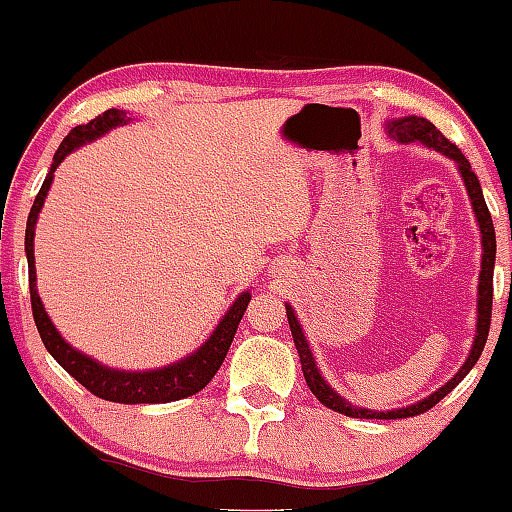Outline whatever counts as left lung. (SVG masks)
Wrapping results in <instances>:
<instances>
[{"label": "left lung", "mask_w": 512, "mask_h": 512, "mask_svg": "<svg viewBox=\"0 0 512 512\" xmlns=\"http://www.w3.org/2000/svg\"><path fill=\"white\" fill-rule=\"evenodd\" d=\"M389 135L394 137V140L399 142H423L426 147H433L438 149V152L445 154V157L455 159L459 171H462V179H464V186H467V193L469 198H472V205H474V215H476V222H479L481 227V246H484V258H481V275H479V319H476V338H474V348L472 353H469L467 363L462 365V370L457 372L455 377H452L450 382L445 384V387H440L438 392L430 394L428 399L418 401V404L409 406V409H396V411H387V413H377V411H370V409H358V406H350L346 399H341L329 384L324 382V377L319 375L317 365H314V358H312V350L307 346V338H304V333L300 329V324H297V317L295 312H292V307L287 304L285 312H287V321H290V331H292V341H295L297 346V353H300V360H302V372H304V380H307V387L312 389V394L317 396L324 406H329V409L343 413V416H350V418H384V421H394V418H411V416H418V413H426L433 409L435 404H438L440 399H445L447 394L452 392V389L457 387L459 382L467 377V372L472 370L476 365V360H479L481 350L486 346V338H488V329H491V307H493V261H496V232H493V220H491V212L486 208V200H484V193H481V186H479V179H476V174L472 171V164L467 162V157H464L462 152H459L457 145H452L450 140H447L442 132L435 128L433 123L426 118H416V116H406V118H399V120H392V123L387 125Z\"/></svg>", "instance_id": "8db88e82"}]
</instances>
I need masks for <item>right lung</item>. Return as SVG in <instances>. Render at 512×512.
Listing matches in <instances>:
<instances>
[{
  "label": "right lung",
  "mask_w": 512,
  "mask_h": 512,
  "mask_svg": "<svg viewBox=\"0 0 512 512\" xmlns=\"http://www.w3.org/2000/svg\"><path fill=\"white\" fill-rule=\"evenodd\" d=\"M128 123V113L118 111V108H108L106 113L96 116L89 123L77 125L67 132V137L62 140V145L57 147L53 166H50L48 176H45L43 186L33 200V208L28 212L26 222V256H28V287H31V309H33V321H36L40 338H43V346L48 348V353L65 367L67 372L77 380L82 387L89 389L91 394L99 396L106 401H118V404H166V401L183 399V396H191L208 384L212 377L220 370L222 360H225L229 346L234 341V333L241 317H244L246 307H249L251 295L249 292H241L237 302L229 307L225 319L220 321L215 333L205 341V346H200L193 355H188L181 363H174L164 370H152V372H120L111 370V367H103L96 360L86 358V355L67 346L62 341V336L57 333L53 321L45 314L43 302H40L36 292V266H33V232H36V220L38 212L43 208V200L48 195L50 183H53V171L57 164L72 152L74 147L91 142L94 137L103 135L106 130L116 128V125Z\"/></svg>",
  "instance_id": "1"
}]
</instances>
